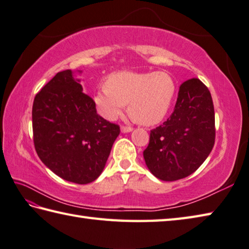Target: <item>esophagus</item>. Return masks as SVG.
Masks as SVG:
<instances>
[{"label": "esophagus", "instance_id": "esophagus-1", "mask_svg": "<svg viewBox=\"0 0 249 249\" xmlns=\"http://www.w3.org/2000/svg\"><path fill=\"white\" fill-rule=\"evenodd\" d=\"M133 130V128L129 127V126H122L121 127V131L123 134H126V133H130V131Z\"/></svg>", "mask_w": 249, "mask_h": 249}]
</instances>
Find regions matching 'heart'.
<instances>
[{
  "instance_id": "b5f03b06",
  "label": "heart",
  "mask_w": 249,
  "mask_h": 249,
  "mask_svg": "<svg viewBox=\"0 0 249 249\" xmlns=\"http://www.w3.org/2000/svg\"><path fill=\"white\" fill-rule=\"evenodd\" d=\"M105 85L94 95L98 114L114 121L129 104V115L142 125L162 122L172 108L177 91L174 77L162 71L115 72L107 77Z\"/></svg>"
}]
</instances>
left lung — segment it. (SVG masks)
<instances>
[{
  "instance_id": "obj_1",
  "label": "left lung",
  "mask_w": 249,
  "mask_h": 249,
  "mask_svg": "<svg viewBox=\"0 0 249 249\" xmlns=\"http://www.w3.org/2000/svg\"><path fill=\"white\" fill-rule=\"evenodd\" d=\"M212 95L198 79L180 85L174 112L151 130L143 151L147 167L163 181L188 177L204 163L215 143Z\"/></svg>"
}]
</instances>
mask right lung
Returning <instances> with one entry per match:
<instances>
[{"instance_id":"add662e5","label":"right lung","mask_w":249,"mask_h":249,"mask_svg":"<svg viewBox=\"0 0 249 249\" xmlns=\"http://www.w3.org/2000/svg\"><path fill=\"white\" fill-rule=\"evenodd\" d=\"M82 73V71H76ZM33 141L47 168L67 181L86 184L100 176L120 127L102 119L72 70L58 72L32 107Z\"/></svg>"}]
</instances>
